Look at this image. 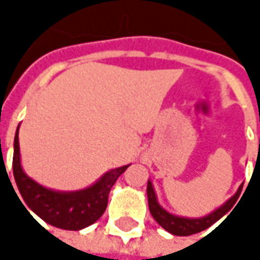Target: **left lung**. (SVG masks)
I'll return each instance as SVG.
<instances>
[{"label": "left lung", "mask_w": 260, "mask_h": 260, "mask_svg": "<svg viewBox=\"0 0 260 260\" xmlns=\"http://www.w3.org/2000/svg\"><path fill=\"white\" fill-rule=\"evenodd\" d=\"M241 189L242 186L238 188V191L235 192L234 196L224 203L221 205L218 209H215L214 212H211L209 215H205V217H200V218H186V217H178V215H173L170 212H167L156 200V194H155V189H153V185L152 182H147V200H149V211L152 214V217L156 220V223L164 228L167 232L173 235H178V236H188V235L199 234L208 228H211L215 221H218L221 217H224L236 203V200L239 199V194H241Z\"/></svg>", "instance_id": "8db88e82"}]
</instances>
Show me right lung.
Segmentation results:
<instances>
[{
    "mask_svg": "<svg viewBox=\"0 0 260 260\" xmlns=\"http://www.w3.org/2000/svg\"><path fill=\"white\" fill-rule=\"evenodd\" d=\"M18 131H19V126H18ZM18 131L15 135V146H13L15 147L13 176L18 185V189L25 202L26 212L28 209H31L37 217H40L48 224L55 226L58 229H64V231H81L93 224L94 221H98L107 209L110 189L116 183L117 178L129 166H123V167L107 172L99 181L94 182L91 186L85 189L54 191V189L42 186L40 183L32 181L24 173L22 166H21Z\"/></svg>",
    "mask_w": 260,
    "mask_h": 260,
    "instance_id": "right-lung-1",
    "label": "right lung"
}]
</instances>
